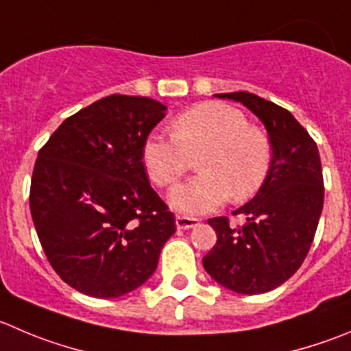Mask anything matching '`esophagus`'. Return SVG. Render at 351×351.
Segmentation results:
<instances>
[{"mask_svg":"<svg viewBox=\"0 0 351 351\" xmlns=\"http://www.w3.org/2000/svg\"><path fill=\"white\" fill-rule=\"evenodd\" d=\"M198 223H199V220L195 219V217H184V215L176 217V228L181 229V231L195 228V226H198Z\"/></svg>","mask_w":351,"mask_h":351,"instance_id":"34e87169","label":"esophagus"}]
</instances>
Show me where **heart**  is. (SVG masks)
<instances>
[{"instance_id": "obj_1", "label": "heart", "mask_w": 351, "mask_h": 351, "mask_svg": "<svg viewBox=\"0 0 351 351\" xmlns=\"http://www.w3.org/2000/svg\"><path fill=\"white\" fill-rule=\"evenodd\" d=\"M172 138L149 134L141 158L155 184L172 186L198 156V178L170 191L169 203L188 215L212 212L229 198H252L267 181L272 146L262 129L250 125L241 110L206 101L172 120Z\"/></svg>"}]
</instances>
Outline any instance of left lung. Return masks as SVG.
<instances>
[{
    "instance_id": "1",
    "label": "left lung",
    "mask_w": 351,
    "mask_h": 351,
    "mask_svg": "<svg viewBox=\"0 0 351 351\" xmlns=\"http://www.w3.org/2000/svg\"><path fill=\"white\" fill-rule=\"evenodd\" d=\"M215 96L241 103L258 117L272 146V165L258 193L232 212L245 215L243 228H231L226 217L208 220L217 243L203 256V267L223 288L260 295L288 281L312 245L324 205L319 149L276 103L245 91Z\"/></svg>"
}]
</instances>
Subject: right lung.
I'll use <instances>...</instances> for the list:
<instances>
[{
  "label": "right lung",
  "instance_id": "add662e5",
  "mask_svg": "<svg viewBox=\"0 0 351 351\" xmlns=\"http://www.w3.org/2000/svg\"><path fill=\"white\" fill-rule=\"evenodd\" d=\"M165 112L145 96H106L63 120L39 152L29 196L34 228L55 272L79 293L134 291L176 232L141 158Z\"/></svg>",
  "mask_w": 351,
  "mask_h": 351
}]
</instances>
